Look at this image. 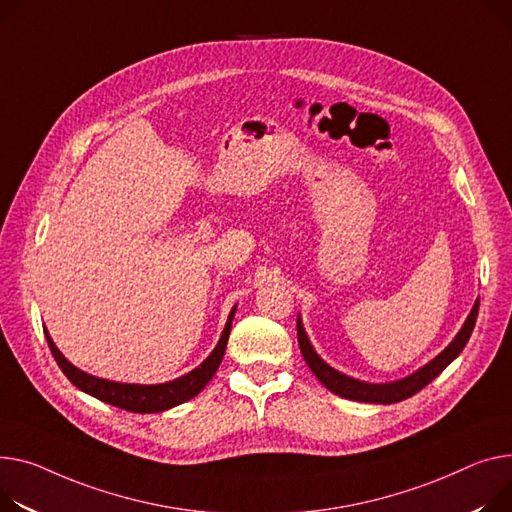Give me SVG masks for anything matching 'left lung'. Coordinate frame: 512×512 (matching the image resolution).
Segmentation results:
<instances>
[{"label":"left lung","instance_id":"8db88e82","mask_svg":"<svg viewBox=\"0 0 512 512\" xmlns=\"http://www.w3.org/2000/svg\"><path fill=\"white\" fill-rule=\"evenodd\" d=\"M478 311H480V298L473 302V309L467 315L463 327L459 329V333L453 337V342L442 350L436 358H432L428 364H424L422 368H418L416 372L407 374L403 379L391 381V383H368V381H358L354 377H348V374L335 370L333 366H329L313 348L309 335L304 331L302 319L298 315L296 319V331H298V346L302 352V358L309 364V368L313 370L315 377L335 395L344 397V399H352V401H364V403H397L403 401L407 397L416 395L418 391H422L428 383H432L438 374L445 370L465 348V344L469 342L471 331L475 327V319H478Z\"/></svg>","mask_w":512,"mask_h":512}]
</instances>
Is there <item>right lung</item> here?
<instances>
[{
    "instance_id": "add662e5",
    "label": "right lung",
    "mask_w": 512,
    "mask_h": 512,
    "mask_svg": "<svg viewBox=\"0 0 512 512\" xmlns=\"http://www.w3.org/2000/svg\"><path fill=\"white\" fill-rule=\"evenodd\" d=\"M234 313H236V306H232L218 344L206 360H203L197 368H193L191 372L183 374V377H179L175 381H168V383H158V385L117 383V381H109V379H98V377H94V374H88V372L80 370L78 366H74L59 352L47 327H45V337H47V344L51 348L55 362L59 364L65 377L70 379L80 391H84L100 401H105V403H111L115 407H121V410L133 412V414H156V412L170 410V407L193 399L197 393L203 391V387L212 381V377L216 374V370L224 358V352H226Z\"/></svg>"
}]
</instances>
